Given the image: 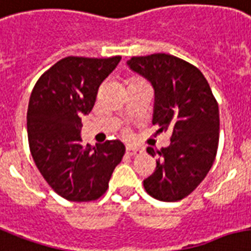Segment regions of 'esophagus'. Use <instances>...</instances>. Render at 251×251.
I'll list each match as a JSON object with an SVG mask.
<instances>
[{"label":"esophagus","instance_id":"1","mask_svg":"<svg viewBox=\"0 0 251 251\" xmlns=\"http://www.w3.org/2000/svg\"><path fill=\"white\" fill-rule=\"evenodd\" d=\"M126 153L130 154V156H135V154H139L142 153V150L140 148H138V147H126Z\"/></svg>","mask_w":251,"mask_h":251}]
</instances>
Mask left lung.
Instances as JSON below:
<instances>
[{"label": "left lung", "mask_w": 251, "mask_h": 251, "mask_svg": "<svg viewBox=\"0 0 251 251\" xmlns=\"http://www.w3.org/2000/svg\"><path fill=\"white\" fill-rule=\"evenodd\" d=\"M132 72L148 79L154 90L152 122L172 134L170 146L147 152L157 156L156 170L144 188L160 201L184 199L213 166L219 143V108L199 68L169 54L134 56Z\"/></svg>", "instance_id": "8db88e82"}]
</instances>
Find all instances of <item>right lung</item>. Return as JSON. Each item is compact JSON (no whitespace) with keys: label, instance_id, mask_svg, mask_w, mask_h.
Masks as SVG:
<instances>
[{"label":"right lung","instance_id":"1","mask_svg":"<svg viewBox=\"0 0 251 251\" xmlns=\"http://www.w3.org/2000/svg\"><path fill=\"white\" fill-rule=\"evenodd\" d=\"M120 60L121 56H67L38 78L30 94V153L49 185L69 201L99 199L125 154V146L117 139L91 147L81 138V117L90 113L100 83Z\"/></svg>","mask_w":251,"mask_h":251}]
</instances>
